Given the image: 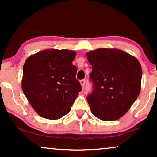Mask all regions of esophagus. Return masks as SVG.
Returning <instances> with one entry per match:
<instances>
[{
  "label": "esophagus",
  "mask_w": 157,
  "mask_h": 157,
  "mask_svg": "<svg viewBox=\"0 0 157 157\" xmlns=\"http://www.w3.org/2000/svg\"><path fill=\"white\" fill-rule=\"evenodd\" d=\"M80 82L81 86H82V89H84V88H85V85H86V80H85V79H83V80H81Z\"/></svg>",
  "instance_id": "esophagus-1"
}]
</instances>
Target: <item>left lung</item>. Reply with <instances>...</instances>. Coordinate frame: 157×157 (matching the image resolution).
Instances as JSON below:
<instances>
[{"label":"left lung","mask_w":157,"mask_h":157,"mask_svg":"<svg viewBox=\"0 0 157 157\" xmlns=\"http://www.w3.org/2000/svg\"><path fill=\"white\" fill-rule=\"evenodd\" d=\"M86 55L92 71L93 89L87 97L91 112L105 121L120 118L140 91L142 67L136 57L120 49L98 48Z\"/></svg>","instance_id":"1"}]
</instances>
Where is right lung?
Masks as SVG:
<instances>
[{"mask_svg":"<svg viewBox=\"0 0 157 157\" xmlns=\"http://www.w3.org/2000/svg\"><path fill=\"white\" fill-rule=\"evenodd\" d=\"M76 53L68 49H48L30 56L23 65L22 89L40 116L57 120L71 111L82 91L72 64Z\"/></svg>","mask_w":157,"mask_h":157,"instance_id":"add662e5","label":"right lung"}]
</instances>
